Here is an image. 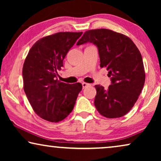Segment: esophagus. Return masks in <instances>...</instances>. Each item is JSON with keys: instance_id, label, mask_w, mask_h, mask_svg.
<instances>
[{"instance_id": "obj_1", "label": "esophagus", "mask_w": 161, "mask_h": 161, "mask_svg": "<svg viewBox=\"0 0 161 161\" xmlns=\"http://www.w3.org/2000/svg\"><path fill=\"white\" fill-rule=\"evenodd\" d=\"M82 86H83V89H84V88H86L87 86H90V84H89V83L83 82V83H82Z\"/></svg>"}]
</instances>
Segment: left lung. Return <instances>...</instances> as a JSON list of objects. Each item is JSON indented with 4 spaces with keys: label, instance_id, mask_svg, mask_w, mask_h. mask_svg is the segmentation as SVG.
<instances>
[{
    "label": "left lung",
    "instance_id": "left-lung-1",
    "mask_svg": "<svg viewBox=\"0 0 161 161\" xmlns=\"http://www.w3.org/2000/svg\"><path fill=\"white\" fill-rule=\"evenodd\" d=\"M92 42L97 46L100 67H105L111 85L105 89L95 85L94 105L106 118H119L130 111L145 82L142 55L130 38L114 31L100 28L86 31L77 45Z\"/></svg>",
    "mask_w": 161,
    "mask_h": 161
}]
</instances>
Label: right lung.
I'll return each mask as SVG.
<instances>
[{"label": "right lung", "instance_id": "add662e5", "mask_svg": "<svg viewBox=\"0 0 161 161\" xmlns=\"http://www.w3.org/2000/svg\"><path fill=\"white\" fill-rule=\"evenodd\" d=\"M82 32H58L34 43L24 61L23 89L35 113L43 119L58 122L71 113L82 85L58 80V71Z\"/></svg>", "mask_w": 161, "mask_h": 161}]
</instances>
